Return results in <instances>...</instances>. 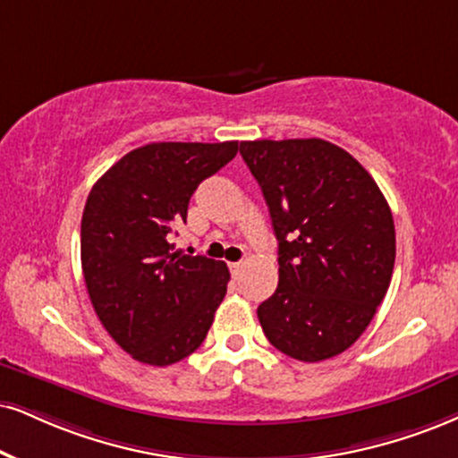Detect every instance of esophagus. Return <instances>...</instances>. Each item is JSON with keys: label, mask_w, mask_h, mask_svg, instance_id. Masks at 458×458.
<instances>
[{"label": "esophagus", "mask_w": 458, "mask_h": 458, "mask_svg": "<svg viewBox=\"0 0 458 458\" xmlns=\"http://www.w3.org/2000/svg\"><path fill=\"white\" fill-rule=\"evenodd\" d=\"M229 269H231V274H233V278H238V276L242 274V269H244V263H242V261L229 263Z\"/></svg>", "instance_id": "obj_1"}]
</instances>
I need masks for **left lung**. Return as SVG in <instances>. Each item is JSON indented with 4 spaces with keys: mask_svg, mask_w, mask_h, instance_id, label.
<instances>
[{
    "mask_svg": "<svg viewBox=\"0 0 458 458\" xmlns=\"http://www.w3.org/2000/svg\"><path fill=\"white\" fill-rule=\"evenodd\" d=\"M278 240V286L257 310L269 344L316 363L359 340L394 267L391 208L369 172L318 138L242 142Z\"/></svg>",
    "mask_w": 458,
    "mask_h": 458,
    "instance_id": "left-lung-1",
    "label": "left lung"
}]
</instances>
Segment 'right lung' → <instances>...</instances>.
I'll use <instances>...</instances> for the list:
<instances>
[{"label":"right lung","instance_id":"right-lung-1","mask_svg":"<svg viewBox=\"0 0 458 458\" xmlns=\"http://www.w3.org/2000/svg\"><path fill=\"white\" fill-rule=\"evenodd\" d=\"M238 155V142H155L93 184L81 259L95 314L135 360L165 367L195 352L227 293L223 261L174 250L191 195Z\"/></svg>","mask_w":458,"mask_h":458}]
</instances>
